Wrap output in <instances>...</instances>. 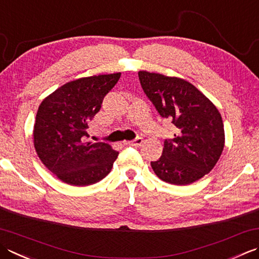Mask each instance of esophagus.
Masks as SVG:
<instances>
[{"mask_svg":"<svg viewBox=\"0 0 259 259\" xmlns=\"http://www.w3.org/2000/svg\"><path fill=\"white\" fill-rule=\"evenodd\" d=\"M143 143H144V139L141 138V137H138V138H136V139L131 140V141H125L124 145H128V146H136V147H138V146H141V144H143Z\"/></svg>","mask_w":259,"mask_h":259,"instance_id":"1","label":"esophagus"}]
</instances>
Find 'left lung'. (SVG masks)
Returning a JSON list of instances; mask_svg holds the SVG:
<instances>
[{
	"label": "left lung",
	"mask_w": 259,
	"mask_h": 259,
	"mask_svg": "<svg viewBox=\"0 0 259 259\" xmlns=\"http://www.w3.org/2000/svg\"><path fill=\"white\" fill-rule=\"evenodd\" d=\"M147 98L161 118L176 126L164 140L163 154L151 161L155 174L174 185H187L211 171L225 146V129L214 104L194 85L161 74L138 73Z\"/></svg>",
	"instance_id": "1"
}]
</instances>
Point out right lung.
<instances>
[{"mask_svg": "<svg viewBox=\"0 0 259 259\" xmlns=\"http://www.w3.org/2000/svg\"><path fill=\"white\" fill-rule=\"evenodd\" d=\"M121 73L66 83L39 105L33 128L34 148L42 164L74 186L98 183L108 175L119 153L109 144L89 141V123Z\"/></svg>", "mask_w": 259, "mask_h": 259, "instance_id": "1", "label": "right lung"}]
</instances>
